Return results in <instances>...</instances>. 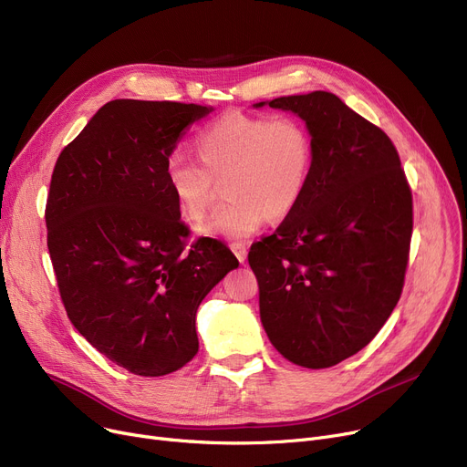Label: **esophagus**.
<instances>
[{
	"label": "esophagus",
	"instance_id": "obj_1",
	"mask_svg": "<svg viewBox=\"0 0 467 467\" xmlns=\"http://www.w3.org/2000/svg\"><path fill=\"white\" fill-rule=\"evenodd\" d=\"M231 250L234 252V255L238 257L240 263L246 261V257H248V246H246V244H244V242H233L231 244Z\"/></svg>",
	"mask_w": 467,
	"mask_h": 467
}]
</instances>
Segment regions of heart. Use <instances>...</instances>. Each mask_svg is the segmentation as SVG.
<instances>
[{"instance_id":"b5f03b06","label":"heart","mask_w":467,"mask_h":467,"mask_svg":"<svg viewBox=\"0 0 467 467\" xmlns=\"http://www.w3.org/2000/svg\"><path fill=\"white\" fill-rule=\"evenodd\" d=\"M196 147L201 161L183 150L171 151L164 178L191 221L206 217L217 182L225 180L231 201L199 227L204 234L248 238L266 215L284 217L303 199L312 168V138L296 117L229 113L199 134Z\"/></svg>"}]
</instances>
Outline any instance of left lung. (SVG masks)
<instances>
[{
    "label": "left lung",
    "instance_id": "obj_1",
    "mask_svg": "<svg viewBox=\"0 0 467 467\" xmlns=\"http://www.w3.org/2000/svg\"><path fill=\"white\" fill-rule=\"evenodd\" d=\"M268 106L306 122L312 168L299 204L248 254L261 322L285 359L326 369L369 345L401 297L412 192L388 134L335 94Z\"/></svg>",
    "mask_w": 467,
    "mask_h": 467
}]
</instances>
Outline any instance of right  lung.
Instances as JSON below:
<instances>
[{
  "label": "right lung",
  "instance_id": "right-lung-1",
  "mask_svg": "<svg viewBox=\"0 0 467 467\" xmlns=\"http://www.w3.org/2000/svg\"><path fill=\"white\" fill-rule=\"evenodd\" d=\"M212 108L113 100L57 159L45 223L69 322L140 377L174 373L199 352L196 310L238 259L191 231L164 178L166 157Z\"/></svg>",
  "mask_w": 467,
  "mask_h": 467
}]
</instances>
